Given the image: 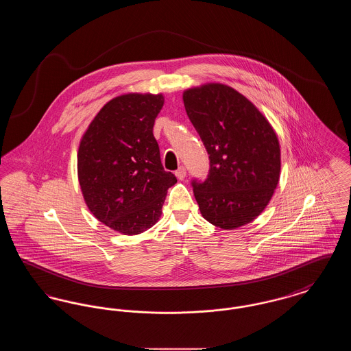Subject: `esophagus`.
<instances>
[{
    "mask_svg": "<svg viewBox=\"0 0 351 351\" xmlns=\"http://www.w3.org/2000/svg\"><path fill=\"white\" fill-rule=\"evenodd\" d=\"M175 175H176V178H178L179 180H183L184 178H185V175H186V171H185V168L182 166V167H179L175 171Z\"/></svg>",
    "mask_w": 351,
    "mask_h": 351,
    "instance_id": "1",
    "label": "esophagus"
}]
</instances>
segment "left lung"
Here are the masks:
<instances>
[{
	"instance_id": "1",
	"label": "left lung",
	"mask_w": 351,
	"mask_h": 351,
	"mask_svg": "<svg viewBox=\"0 0 351 351\" xmlns=\"http://www.w3.org/2000/svg\"><path fill=\"white\" fill-rule=\"evenodd\" d=\"M183 101L210 160L205 182H192L202 217L225 230L250 223L279 183L278 135L258 108L229 85L189 88Z\"/></svg>"
}]
</instances>
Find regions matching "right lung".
<instances>
[{"instance_id": "1", "label": "right lung", "mask_w": 351, "mask_h": 351, "mask_svg": "<svg viewBox=\"0 0 351 351\" xmlns=\"http://www.w3.org/2000/svg\"><path fill=\"white\" fill-rule=\"evenodd\" d=\"M162 93H128L106 102L84 133L77 176L90 213L125 235L143 233L162 215L167 189L176 183L165 171L152 134Z\"/></svg>"}]
</instances>
